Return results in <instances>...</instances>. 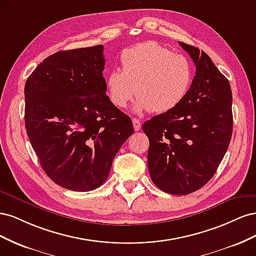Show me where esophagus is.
Segmentation results:
<instances>
[{
    "label": "esophagus",
    "instance_id": "34e87169",
    "mask_svg": "<svg viewBox=\"0 0 256 256\" xmlns=\"http://www.w3.org/2000/svg\"><path fill=\"white\" fill-rule=\"evenodd\" d=\"M132 122H134V128L136 131H138L141 129V122L138 120V118H134Z\"/></svg>",
    "mask_w": 256,
    "mask_h": 256
}]
</instances>
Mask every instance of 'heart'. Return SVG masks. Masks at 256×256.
Segmentation results:
<instances>
[{
	"mask_svg": "<svg viewBox=\"0 0 256 256\" xmlns=\"http://www.w3.org/2000/svg\"><path fill=\"white\" fill-rule=\"evenodd\" d=\"M120 70L106 78L110 102L126 108L136 96V112L166 113L173 110L188 95L194 76L191 60L154 42H146L124 50Z\"/></svg>",
	"mask_w": 256,
	"mask_h": 256,
	"instance_id": "obj_1",
	"label": "heart"
}]
</instances>
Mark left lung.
I'll list each match as a JSON object with an SVG mask.
<instances>
[{"label":"left lung","instance_id":"obj_1","mask_svg":"<svg viewBox=\"0 0 256 256\" xmlns=\"http://www.w3.org/2000/svg\"><path fill=\"white\" fill-rule=\"evenodd\" d=\"M196 64L188 95L173 110L146 120L147 164L152 182L186 196L205 186L226 154L233 132L228 80L204 51L178 42Z\"/></svg>","mask_w":256,"mask_h":256}]
</instances>
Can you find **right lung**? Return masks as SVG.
Returning a JSON list of instances; mask_svg holds the SVG:
<instances>
[{"label": "right lung", "instance_id": "obj_1", "mask_svg": "<svg viewBox=\"0 0 256 256\" xmlns=\"http://www.w3.org/2000/svg\"><path fill=\"white\" fill-rule=\"evenodd\" d=\"M102 44L58 51L26 82L30 145L50 180L72 191L99 188L134 134L132 120L106 94Z\"/></svg>", "mask_w": 256, "mask_h": 256}]
</instances>
